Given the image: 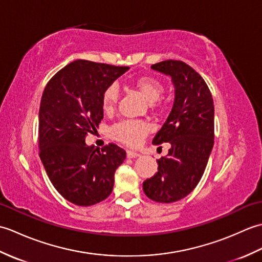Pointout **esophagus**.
Listing matches in <instances>:
<instances>
[{
	"label": "esophagus",
	"instance_id": "1",
	"mask_svg": "<svg viewBox=\"0 0 262 262\" xmlns=\"http://www.w3.org/2000/svg\"><path fill=\"white\" fill-rule=\"evenodd\" d=\"M140 153H137V152H134V151H127V158H129V159H135V158H138L140 157Z\"/></svg>",
	"mask_w": 262,
	"mask_h": 262
}]
</instances>
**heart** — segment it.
<instances>
[{
  "instance_id": "b5f03b06",
  "label": "heart",
  "mask_w": 262,
  "mask_h": 262,
  "mask_svg": "<svg viewBox=\"0 0 262 262\" xmlns=\"http://www.w3.org/2000/svg\"><path fill=\"white\" fill-rule=\"evenodd\" d=\"M134 85L147 101L154 102L160 99L164 92V85L159 79L151 75H143L134 80ZM119 98V90L116 84H110L102 93V109L110 113L116 107ZM161 104V103H158ZM151 125L143 120H121L110 128V135L114 140L129 146L140 145L148 133Z\"/></svg>"
}]
</instances>
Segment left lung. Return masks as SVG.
Masks as SVG:
<instances>
[{
    "label": "left lung",
    "mask_w": 262,
    "mask_h": 262,
    "mask_svg": "<svg viewBox=\"0 0 262 262\" xmlns=\"http://www.w3.org/2000/svg\"><path fill=\"white\" fill-rule=\"evenodd\" d=\"M151 68L171 76L174 103L153 144L170 143L158 172L143 182L146 196L157 203H173L190 193L202 179L214 145V101L204 79L181 60L168 59Z\"/></svg>",
    "instance_id": "8db88e82"
}]
</instances>
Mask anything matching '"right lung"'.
Instances as JSON below:
<instances>
[{"mask_svg":"<svg viewBox=\"0 0 262 262\" xmlns=\"http://www.w3.org/2000/svg\"><path fill=\"white\" fill-rule=\"evenodd\" d=\"M79 59L55 74L43 90L39 108V157L49 180L77 206L102 202L113 191L115 171L124 162V148L109 143L88 146V133L103 119L102 93L128 71Z\"/></svg>","mask_w":262,"mask_h":262,"instance_id":"right-lung-1","label":"right lung"}]
</instances>
